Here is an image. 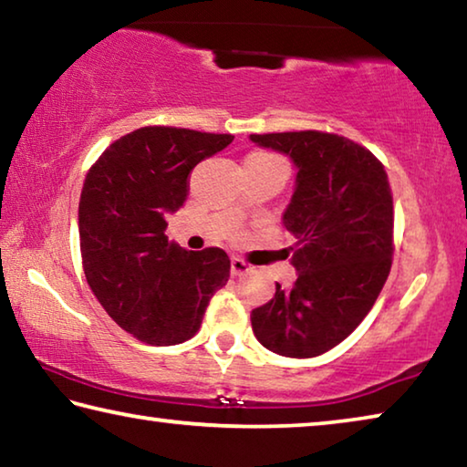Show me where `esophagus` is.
I'll list each match as a JSON object with an SVG mask.
<instances>
[{"mask_svg": "<svg viewBox=\"0 0 467 467\" xmlns=\"http://www.w3.org/2000/svg\"><path fill=\"white\" fill-rule=\"evenodd\" d=\"M249 272H251V265L244 264L243 259H239V257H233L231 259V274L233 275H244V274H249Z\"/></svg>", "mask_w": 467, "mask_h": 467, "instance_id": "1", "label": "esophagus"}]
</instances>
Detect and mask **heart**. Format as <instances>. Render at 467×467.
<instances>
[{
	"mask_svg": "<svg viewBox=\"0 0 467 467\" xmlns=\"http://www.w3.org/2000/svg\"><path fill=\"white\" fill-rule=\"evenodd\" d=\"M251 156H257V158H275L274 154H267V152H255V154H251Z\"/></svg>",
	"mask_w": 467,
	"mask_h": 467,
	"instance_id": "obj_1",
	"label": "heart"
}]
</instances>
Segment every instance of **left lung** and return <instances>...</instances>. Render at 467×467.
Segmentation results:
<instances>
[{
    "label": "left lung",
    "mask_w": 467,
    "mask_h": 467,
    "mask_svg": "<svg viewBox=\"0 0 467 467\" xmlns=\"http://www.w3.org/2000/svg\"><path fill=\"white\" fill-rule=\"evenodd\" d=\"M292 158L295 193L284 226L295 236L292 288L251 311L253 334L280 357L331 350L373 309L391 270L393 197L383 164L357 141L323 131L251 133Z\"/></svg>",
    "instance_id": "1"
}]
</instances>
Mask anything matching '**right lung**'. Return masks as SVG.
<instances>
[{
    "mask_svg": "<svg viewBox=\"0 0 467 467\" xmlns=\"http://www.w3.org/2000/svg\"><path fill=\"white\" fill-rule=\"evenodd\" d=\"M234 136L150 125L113 141L86 175L78 226L94 296L140 342L172 346L193 337L231 259L218 247L169 243L167 218L187 200L189 172Z\"/></svg>",
    "mask_w": 467,
    "mask_h": 467,
    "instance_id": "right-lung-1",
    "label": "right lung"
}]
</instances>
